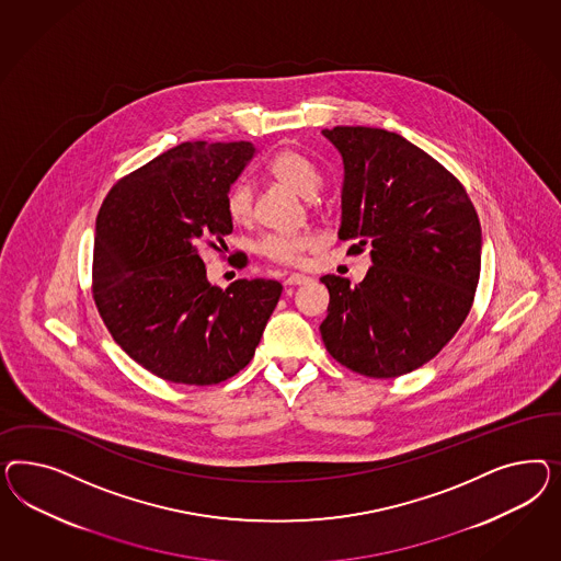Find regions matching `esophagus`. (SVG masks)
<instances>
[{
  "label": "esophagus",
  "instance_id": "esophagus-1",
  "mask_svg": "<svg viewBox=\"0 0 561 561\" xmlns=\"http://www.w3.org/2000/svg\"><path fill=\"white\" fill-rule=\"evenodd\" d=\"M306 282H310V277L305 275V273H291V275H288V279H286V286H302Z\"/></svg>",
  "mask_w": 561,
  "mask_h": 561
}]
</instances>
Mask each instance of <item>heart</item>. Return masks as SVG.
Segmentation results:
<instances>
[{
    "mask_svg": "<svg viewBox=\"0 0 561 561\" xmlns=\"http://www.w3.org/2000/svg\"><path fill=\"white\" fill-rule=\"evenodd\" d=\"M270 174L277 183L291 188L305 199H312L321 188V174L305 153L296 150H282L270 162ZM226 211L230 220L244 226L253 220V187L247 181H240L230 188L226 197ZM317 247V237L310 232L302 234H272L263 238L261 253L275 263L298 265L306 253Z\"/></svg>",
    "mask_w": 561,
    "mask_h": 561,
    "instance_id": "1",
    "label": "heart"
}]
</instances>
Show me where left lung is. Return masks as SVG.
Returning <instances> with one entry per match:
<instances>
[{"instance_id": "obj_1", "label": "left lung", "mask_w": 561, "mask_h": 561, "mask_svg": "<svg viewBox=\"0 0 561 561\" xmlns=\"http://www.w3.org/2000/svg\"><path fill=\"white\" fill-rule=\"evenodd\" d=\"M340 152V240L370 249L373 267L329 289L324 347L370 378L411 373L467 319L481 267V226L459 181L405 137L378 127L321 131Z\"/></svg>"}]
</instances>
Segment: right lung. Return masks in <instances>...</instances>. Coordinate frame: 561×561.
<instances>
[{
  "mask_svg": "<svg viewBox=\"0 0 561 561\" xmlns=\"http://www.w3.org/2000/svg\"><path fill=\"white\" fill-rule=\"evenodd\" d=\"M255 153L251 141H185L121 179L96 218L102 321L127 356L170 382L218 385L242 370L282 296L275 279L218 288L199 256L205 240L232 232L226 197Z\"/></svg>",
  "mask_w": 561,
  "mask_h": 561,
  "instance_id": "obj_1",
  "label": "right lung"
}]
</instances>
